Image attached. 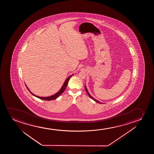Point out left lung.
Here are the masks:
<instances>
[{
	"mask_svg": "<svg viewBox=\"0 0 154 154\" xmlns=\"http://www.w3.org/2000/svg\"><path fill=\"white\" fill-rule=\"evenodd\" d=\"M85 87V90H86V91L87 93V94H88V95L89 96V97H90V98H91V99H93V100H94L95 101H96V102H97V103H100V102H99L98 101H97V100H96V99H94V98H93V97H91V95H90V94H89L88 91H87V89L86 87V86Z\"/></svg>",
	"mask_w": 154,
	"mask_h": 154,
	"instance_id": "left-lung-1",
	"label": "left lung"
}]
</instances>
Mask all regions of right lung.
<instances>
[{
  "mask_svg": "<svg viewBox=\"0 0 154 154\" xmlns=\"http://www.w3.org/2000/svg\"><path fill=\"white\" fill-rule=\"evenodd\" d=\"M71 77H72V76H70L69 77H68L67 79L66 80L65 82V83L63 84V86L62 87L61 89H60L58 93H56V94L54 95L50 96V97H39V96H37L35 95L34 94H33L32 93H31V92L29 90L28 88V87H27V88L28 89V91H29L30 93H31V94L34 95V96H35V97H37L38 98H39V99H43V100H54V99H56L57 98L59 97L60 95H61L62 93H63V91L65 90L66 87L67 86L68 82V81L69 80L70 78H71Z\"/></svg>",
  "mask_w": 154,
  "mask_h": 154,
  "instance_id": "obj_1",
  "label": "right lung"
}]
</instances>
